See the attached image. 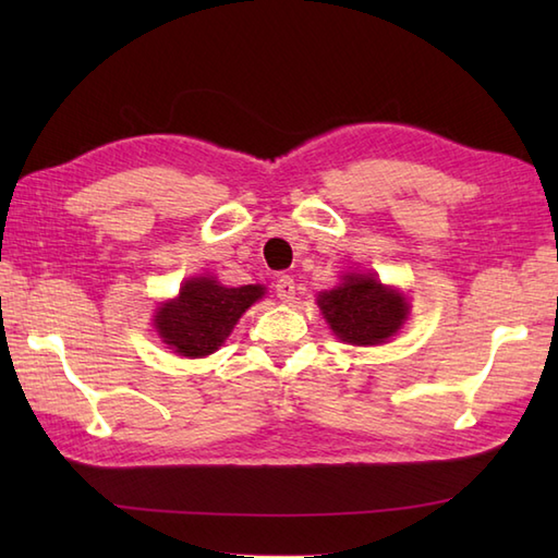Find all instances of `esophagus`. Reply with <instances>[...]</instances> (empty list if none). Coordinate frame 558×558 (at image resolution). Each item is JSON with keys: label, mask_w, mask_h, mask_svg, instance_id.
<instances>
[{"label": "esophagus", "mask_w": 558, "mask_h": 558, "mask_svg": "<svg viewBox=\"0 0 558 558\" xmlns=\"http://www.w3.org/2000/svg\"><path fill=\"white\" fill-rule=\"evenodd\" d=\"M276 294L282 302H290L294 298V280L290 276H280L276 280Z\"/></svg>", "instance_id": "1"}]
</instances>
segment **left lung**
I'll list each match as a JSON object with an SVG mask.
<instances>
[{"instance_id":"left-lung-1","label":"left lung","mask_w":558,"mask_h":558,"mask_svg":"<svg viewBox=\"0 0 558 558\" xmlns=\"http://www.w3.org/2000/svg\"><path fill=\"white\" fill-rule=\"evenodd\" d=\"M318 306L333 333L350 345H381L408 316L400 292L366 276H348L342 286L318 294Z\"/></svg>"}]
</instances>
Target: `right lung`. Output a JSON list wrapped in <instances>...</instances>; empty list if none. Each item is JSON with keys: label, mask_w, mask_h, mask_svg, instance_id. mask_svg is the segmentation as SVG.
<instances>
[{"label": "right lung", "mask_w": 558, "mask_h": 558, "mask_svg": "<svg viewBox=\"0 0 558 558\" xmlns=\"http://www.w3.org/2000/svg\"><path fill=\"white\" fill-rule=\"evenodd\" d=\"M260 298V286L222 288L210 278H192L184 282L180 298L160 306L156 328L165 345L182 357H206L222 345L236 318Z\"/></svg>", "instance_id": "right-lung-1"}]
</instances>
